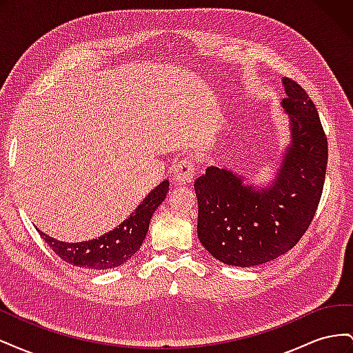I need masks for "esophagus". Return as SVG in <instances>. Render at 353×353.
<instances>
[{"label": "esophagus", "mask_w": 353, "mask_h": 353, "mask_svg": "<svg viewBox=\"0 0 353 353\" xmlns=\"http://www.w3.org/2000/svg\"><path fill=\"white\" fill-rule=\"evenodd\" d=\"M194 169H196V163L193 159L184 157V159L178 160L176 165L174 166V170H172L174 181L176 184L190 183L191 178L194 176Z\"/></svg>", "instance_id": "1"}]
</instances>
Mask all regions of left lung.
Masks as SVG:
<instances>
[{
  "mask_svg": "<svg viewBox=\"0 0 353 353\" xmlns=\"http://www.w3.org/2000/svg\"><path fill=\"white\" fill-rule=\"evenodd\" d=\"M283 83V108L290 116L293 140L272 187L254 191L230 170L215 166L194 183L197 236L213 258L227 265H261L293 249L321 200L327 137L307 92L290 78Z\"/></svg>",
  "mask_w": 353,
  "mask_h": 353,
  "instance_id": "obj_1",
  "label": "left lung"
}]
</instances>
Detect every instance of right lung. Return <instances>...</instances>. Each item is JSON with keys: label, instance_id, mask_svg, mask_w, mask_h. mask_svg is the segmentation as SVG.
<instances>
[{"label": "right lung", "instance_id": "add662e5", "mask_svg": "<svg viewBox=\"0 0 353 353\" xmlns=\"http://www.w3.org/2000/svg\"><path fill=\"white\" fill-rule=\"evenodd\" d=\"M169 191L168 181H162L140 206L119 227L99 239L81 243H65L39 231V236L60 258L74 266L91 270H109L121 266L141 248L154 210Z\"/></svg>", "mask_w": 353, "mask_h": 353}]
</instances>
